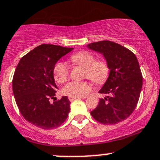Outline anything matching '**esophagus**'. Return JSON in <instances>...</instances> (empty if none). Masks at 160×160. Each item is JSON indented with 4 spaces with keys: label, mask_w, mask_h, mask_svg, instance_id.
Returning a JSON list of instances; mask_svg holds the SVG:
<instances>
[{
    "label": "esophagus",
    "mask_w": 160,
    "mask_h": 160,
    "mask_svg": "<svg viewBox=\"0 0 160 160\" xmlns=\"http://www.w3.org/2000/svg\"><path fill=\"white\" fill-rule=\"evenodd\" d=\"M78 98H80V97H69V100L70 101V102H72V101H74L75 99H78Z\"/></svg>",
    "instance_id": "esophagus-1"
}]
</instances>
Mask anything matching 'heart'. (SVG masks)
Masks as SVG:
<instances>
[{"mask_svg":"<svg viewBox=\"0 0 160 160\" xmlns=\"http://www.w3.org/2000/svg\"><path fill=\"white\" fill-rule=\"evenodd\" d=\"M70 60L74 65L83 68V76L98 85L103 84L109 75L108 63L102 59H96L92 53L87 51H80L71 55ZM55 81L63 83L68 80L69 68L63 62H58L53 69ZM92 87L88 81H72L62 88V94L69 97H84L91 92Z\"/></svg>","mask_w":160,"mask_h":160,"instance_id":"1","label":"heart"}]
</instances>
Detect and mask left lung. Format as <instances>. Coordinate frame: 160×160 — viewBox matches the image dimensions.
Masks as SVG:
<instances>
[{
    "instance_id": "1",
    "label": "left lung",
    "mask_w": 160,
    "mask_h": 160,
    "mask_svg": "<svg viewBox=\"0 0 160 160\" xmlns=\"http://www.w3.org/2000/svg\"><path fill=\"white\" fill-rule=\"evenodd\" d=\"M87 47L102 54L109 67L108 79L91 116L102 124H116L129 117L135 109L142 88V75L137 57L129 49L109 41L91 43Z\"/></svg>"
}]
</instances>
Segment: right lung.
<instances>
[{"label":"right lung","mask_w":160,"mask_h":160,"mask_svg":"<svg viewBox=\"0 0 160 160\" xmlns=\"http://www.w3.org/2000/svg\"><path fill=\"white\" fill-rule=\"evenodd\" d=\"M73 48L41 44L20 59L12 80V90L22 116L44 130L58 128L67 119L70 102L66 96L50 103L58 87L53 69L57 62Z\"/></svg>","instance_id":"1"}]
</instances>
